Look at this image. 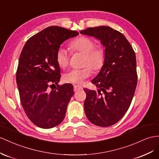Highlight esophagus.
I'll return each instance as SVG.
<instances>
[{"mask_svg":"<svg viewBox=\"0 0 159 159\" xmlns=\"http://www.w3.org/2000/svg\"><path fill=\"white\" fill-rule=\"evenodd\" d=\"M83 88L81 87H79V86H77V85H75L74 86V91H77L79 90H80V89H82Z\"/></svg>","mask_w":159,"mask_h":159,"instance_id":"34e87169","label":"esophagus"}]
</instances>
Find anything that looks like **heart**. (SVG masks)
I'll use <instances>...</instances> for the list:
<instances>
[{"mask_svg":"<svg viewBox=\"0 0 159 159\" xmlns=\"http://www.w3.org/2000/svg\"><path fill=\"white\" fill-rule=\"evenodd\" d=\"M95 46L94 41L87 37H80L76 39L70 44L73 52H78L84 54L82 69H73L66 72L63 76L64 82L75 84H82L84 80L91 75V67L94 71H97L103 67L105 54L102 47ZM56 62L60 68L68 66L69 54L67 50L60 48L56 53Z\"/></svg>","mask_w":159,"mask_h":159,"instance_id":"obj_1","label":"heart"}]
</instances>
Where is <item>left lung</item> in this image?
I'll return each mask as SVG.
<instances>
[{"instance_id": "left-lung-1", "label": "left lung", "mask_w": 159, "mask_h": 159, "mask_svg": "<svg viewBox=\"0 0 159 159\" xmlns=\"http://www.w3.org/2000/svg\"><path fill=\"white\" fill-rule=\"evenodd\" d=\"M80 32L100 40L105 47L104 64L91 80L99 89L97 92L84 89V108L92 124L108 127L120 121L131 104L138 79L135 52L125 36L110 27H89Z\"/></svg>"}]
</instances>
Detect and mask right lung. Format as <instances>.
I'll return each mask as SVG.
<instances>
[{
    "label": "right lung",
    "mask_w": 159,
    "mask_h": 159,
    "mask_svg": "<svg viewBox=\"0 0 159 159\" xmlns=\"http://www.w3.org/2000/svg\"><path fill=\"white\" fill-rule=\"evenodd\" d=\"M78 35L48 27L28 39L20 55L16 80L21 103L29 119L41 128H54L63 121L74 95L72 84H58L60 68L56 56L64 41ZM53 85L57 86L52 88Z\"/></svg>",
    "instance_id": "1"
}]
</instances>
